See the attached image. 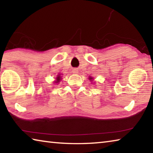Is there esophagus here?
<instances>
[{"mask_svg":"<svg viewBox=\"0 0 153 153\" xmlns=\"http://www.w3.org/2000/svg\"><path fill=\"white\" fill-rule=\"evenodd\" d=\"M72 73L73 74H77L78 73V70H77V69H73V70H72Z\"/></svg>","mask_w":153,"mask_h":153,"instance_id":"34e87169","label":"esophagus"}]
</instances>
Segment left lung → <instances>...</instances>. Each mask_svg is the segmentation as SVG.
<instances>
[{
    "label": "left lung",
    "mask_w": 153,
    "mask_h": 153,
    "mask_svg": "<svg viewBox=\"0 0 153 153\" xmlns=\"http://www.w3.org/2000/svg\"><path fill=\"white\" fill-rule=\"evenodd\" d=\"M90 79H92V78H90Z\"/></svg>",
    "instance_id": "8db88e82"
}]
</instances>
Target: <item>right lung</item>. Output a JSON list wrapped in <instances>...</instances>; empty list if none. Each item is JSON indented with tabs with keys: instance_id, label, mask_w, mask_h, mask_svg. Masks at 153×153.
<instances>
[{
	"instance_id": "1",
	"label": "right lung",
	"mask_w": 153,
	"mask_h": 153,
	"mask_svg": "<svg viewBox=\"0 0 153 153\" xmlns=\"http://www.w3.org/2000/svg\"><path fill=\"white\" fill-rule=\"evenodd\" d=\"M60 77V76L57 77V78H56V80H57V81H56V83L59 82V80H60V77Z\"/></svg>"
}]
</instances>
